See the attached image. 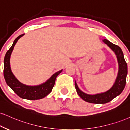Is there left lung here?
I'll use <instances>...</instances> for the list:
<instances>
[{"label": "left lung", "mask_w": 130, "mask_h": 130, "mask_svg": "<svg viewBox=\"0 0 130 130\" xmlns=\"http://www.w3.org/2000/svg\"><path fill=\"white\" fill-rule=\"evenodd\" d=\"M103 42H104L115 53L119 64V71H118V77L112 88L106 92L91 95L83 93L80 91L75 81V87L78 95L84 101L94 104H105L110 101L118 95L121 94L125 86L126 75L128 73L127 63L125 60L124 54L121 48L119 46L111 43L107 39H104Z\"/></svg>", "instance_id": "obj_1"}]
</instances>
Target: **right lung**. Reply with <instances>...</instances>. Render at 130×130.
Listing matches in <instances>:
<instances>
[{
	"mask_svg": "<svg viewBox=\"0 0 130 130\" xmlns=\"http://www.w3.org/2000/svg\"><path fill=\"white\" fill-rule=\"evenodd\" d=\"M24 34H21L15 39L12 45L6 52L4 58V78L8 86L20 98L30 100L41 99L48 95L52 92V89L55 85L56 78L57 75L61 73L62 70L59 71L57 73H55L49 78V80L43 84L38 85V86H26L18 81L11 72L9 60H10L11 53L14 48L16 42H17L20 38Z\"/></svg>",
	"mask_w": 130,
	"mask_h": 130,
	"instance_id": "right-lung-1",
	"label": "right lung"
}]
</instances>
